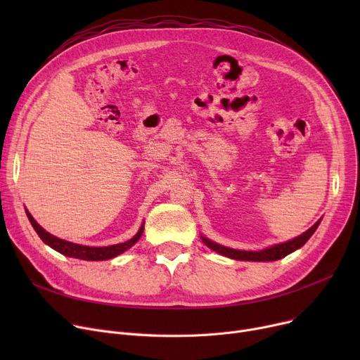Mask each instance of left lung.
<instances>
[{"instance_id": "8db88e82", "label": "left lung", "mask_w": 360, "mask_h": 360, "mask_svg": "<svg viewBox=\"0 0 360 360\" xmlns=\"http://www.w3.org/2000/svg\"><path fill=\"white\" fill-rule=\"evenodd\" d=\"M321 223V219L309 228L305 233L299 235L297 238L288 240L285 243H277L274 247H270L267 250H262V251H239V250H233V248H228V247H223V245H219L210 239H207L204 236H201L202 242L209 247L210 250L232 258V259H240V261H277L280 258H285L286 255H289L290 252L299 250L300 247H304L307 243V240L314 235V232L316 231L318 224Z\"/></svg>"}]
</instances>
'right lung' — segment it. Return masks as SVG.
<instances>
[{"label": "right lung", "mask_w": 360, "mask_h": 360, "mask_svg": "<svg viewBox=\"0 0 360 360\" xmlns=\"http://www.w3.org/2000/svg\"><path fill=\"white\" fill-rule=\"evenodd\" d=\"M26 214L33 226V229L36 231V233L39 235V238L49 245V247L55 251H58L63 255L67 257H72V258H79V259H86V261H103V259H110L113 257H117L122 252H125L127 250H129L132 245H134L143 235L144 231V223L141 224L140 231L132 236L129 240L122 242V243H117V245H109V247H84V245H79V243H72L64 239L56 238L53 235H51L49 232H46L42 226L37 224V221L32 217V214L26 210Z\"/></svg>", "instance_id": "obj_1"}]
</instances>
